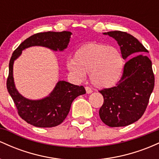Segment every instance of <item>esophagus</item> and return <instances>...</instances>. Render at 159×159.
<instances>
[{
    "mask_svg": "<svg viewBox=\"0 0 159 159\" xmlns=\"http://www.w3.org/2000/svg\"><path fill=\"white\" fill-rule=\"evenodd\" d=\"M85 90H86V92H87V93H91L93 92L92 89L90 88V87H85Z\"/></svg>",
    "mask_w": 159,
    "mask_h": 159,
    "instance_id": "1",
    "label": "esophagus"
}]
</instances>
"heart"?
<instances>
[{"label": "heart", "mask_w": 159, "mask_h": 159, "mask_svg": "<svg viewBox=\"0 0 159 159\" xmlns=\"http://www.w3.org/2000/svg\"><path fill=\"white\" fill-rule=\"evenodd\" d=\"M123 57L117 48L100 43H87L75 53L66 66L72 75L82 79L90 72L91 82L98 88H110L117 84L124 68Z\"/></svg>", "instance_id": "1"}]
</instances>
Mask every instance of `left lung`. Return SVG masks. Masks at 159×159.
I'll return each mask as SVG.
<instances>
[{
    "instance_id": "obj_1",
    "label": "left lung",
    "mask_w": 159,
    "mask_h": 159,
    "mask_svg": "<svg viewBox=\"0 0 159 159\" xmlns=\"http://www.w3.org/2000/svg\"><path fill=\"white\" fill-rule=\"evenodd\" d=\"M104 34L117 41L123 59L129 61L116 86L99 90L104 98L99 116L110 127L126 126L138 121L148 105L155 84L152 61L144 54L147 49L131 34L120 30Z\"/></svg>"
}]
</instances>
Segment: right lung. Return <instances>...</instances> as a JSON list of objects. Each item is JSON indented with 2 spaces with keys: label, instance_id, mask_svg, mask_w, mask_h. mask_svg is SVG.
<instances>
[{
  "label": "right lung",
  "instance_id": "add662e5",
  "mask_svg": "<svg viewBox=\"0 0 159 159\" xmlns=\"http://www.w3.org/2000/svg\"><path fill=\"white\" fill-rule=\"evenodd\" d=\"M72 33L42 32L30 36L22 42L14 51L9 64V75L7 88L17 108L18 114L27 123L36 127L51 128L63 122L70 110L73 100L86 93L83 86L74 85L60 81L48 97L41 100H29L23 97L16 89L12 77L13 63L24 49L34 45L47 47L54 51H63L69 44Z\"/></svg>",
  "mask_w": 159,
  "mask_h": 159
}]
</instances>
